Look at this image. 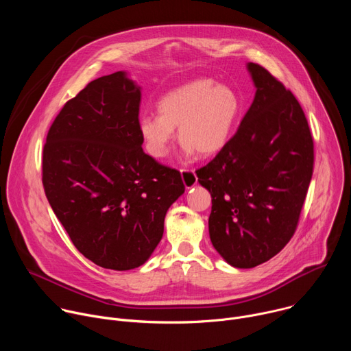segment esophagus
<instances>
[{
	"mask_svg": "<svg viewBox=\"0 0 351 351\" xmlns=\"http://www.w3.org/2000/svg\"><path fill=\"white\" fill-rule=\"evenodd\" d=\"M180 175H182V180H183V184L186 189H190L193 186L197 184V176L194 173V171H190V169H182L180 171Z\"/></svg>",
	"mask_w": 351,
	"mask_h": 351,
	"instance_id": "obj_1",
	"label": "esophagus"
}]
</instances>
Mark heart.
<instances>
[{
	"instance_id": "b5f03b06",
	"label": "heart",
	"mask_w": 351,
	"mask_h": 351,
	"mask_svg": "<svg viewBox=\"0 0 351 351\" xmlns=\"http://www.w3.org/2000/svg\"><path fill=\"white\" fill-rule=\"evenodd\" d=\"M157 108L158 114H144L137 123L149 156L165 158L178 128L184 157L195 152L211 157L229 143L241 114V99L230 86L199 77L164 94Z\"/></svg>"
}]
</instances>
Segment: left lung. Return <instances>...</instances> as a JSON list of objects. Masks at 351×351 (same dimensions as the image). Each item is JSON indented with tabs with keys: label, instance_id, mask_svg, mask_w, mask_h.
<instances>
[{
	"label": "left lung",
	"instance_id": "8db88e82",
	"mask_svg": "<svg viewBox=\"0 0 351 351\" xmlns=\"http://www.w3.org/2000/svg\"><path fill=\"white\" fill-rule=\"evenodd\" d=\"M256 87L234 136L204 168L211 193L210 239L234 268H254L291 239L313 176L314 143L295 97L267 69L247 62Z\"/></svg>",
	"mask_w": 351,
	"mask_h": 351
}]
</instances>
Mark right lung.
<instances>
[{
	"instance_id": "obj_1",
	"label": "right lung",
	"mask_w": 351,
	"mask_h": 351,
	"mask_svg": "<svg viewBox=\"0 0 351 351\" xmlns=\"http://www.w3.org/2000/svg\"><path fill=\"white\" fill-rule=\"evenodd\" d=\"M141 87L119 71L90 82L64 106L43 153L48 203L79 252L95 265H143L184 193L178 171L143 152Z\"/></svg>"
}]
</instances>
